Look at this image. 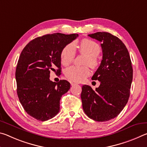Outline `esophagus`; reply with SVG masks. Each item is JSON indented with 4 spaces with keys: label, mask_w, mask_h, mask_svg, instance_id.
Listing matches in <instances>:
<instances>
[{
    "label": "esophagus",
    "mask_w": 147,
    "mask_h": 147,
    "mask_svg": "<svg viewBox=\"0 0 147 147\" xmlns=\"http://www.w3.org/2000/svg\"><path fill=\"white\" fill-rule=\"evenodd\" d=\"M70 83L71 86H74V85H76V84H78L76 82H73V81H71Z\"/></svg>",
    "instance_id": "obj_1"
}]
</instances>
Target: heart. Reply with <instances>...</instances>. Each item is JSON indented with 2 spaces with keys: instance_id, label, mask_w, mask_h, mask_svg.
I'll use <instances>...</instances> for the list:
<instances>
[{
  "instance_id": "heart-1",
  "label": "heart",
  "mask_w": 147,
  "mask_h": 147,
  "mask_svg": "<svg viewBox=\"0 0 147 147\" xmlns=\"http://www.w3.org/2000/svg\"><path fill=\"white\" fill-rule=\"evenodd\" d=\"M101 49L99 45L91 39H85L80 45V53L88 56L85 64L89 65L92 68H96L98 65V56L100 53ZM76 56V46L74 43L67 45L62 49L60 54L61 63L68 65L74 61ZM90 74V69L88 67L71 66L65 71V75L68 79L75 82H80L85 80Z\"/></svg>"
}]
</instances>
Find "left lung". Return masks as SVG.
<instances>
[{"label": "left lung", "instance_id": "left-lung-1", "mask_svg": "<svg viewBox=\"0 0 147 147\" xmlns=\"http://www.w3.org/2000/svg\"><path fill=\"white\" fill-rule=\"evenodd\" d=\"M88 36L101 42L103 56L92 77L100 85L95 90L88 85L82 86V107L90 119L105 122L116 117L128 102L133 69L128 49L117 37L105 32Z\"/></svg>", "mask_w": 147, "mask_h": 147}]
</instances>
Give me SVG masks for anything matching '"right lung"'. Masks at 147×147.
Segmentation results:
<instances>
[{"label":"right lung","instance_id":"right-lung-1","mask_svg":"<svg viewBox=\"0 0 147 147\" xmlns=\"http://www.w3.org/2000/svg\"><path fill=\"white\" fill-rule=\"evenodd\" d=\"M78 36L44 35L30 41L21 52L16 71L17 95L26 112L37 120L47 121L59 112L60 98L71 85L65 80L51 81L50 73H60L62 49Z\"/></svg>","mask_w":147,"mask_h":147}]
</instances>
